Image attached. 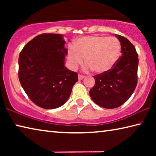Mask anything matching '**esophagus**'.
<instances>
[{
    "instance_id": "obj_1",
    "label": "esophagus",
    "mask_w": 156,
    "mask_h": 156,
    "mask_svg": "<svg viewBox=\"0 0 156 156\" xmlns=\"http://www.w3.org/2000/svg\"><path fill=\"white\" fill-rule=\"evenodd\" d=\"M84 78V76L83 75H78V80H83V79Z\"/></svg>"
}]
</instances>
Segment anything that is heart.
I'll list each match as a JSON object with an SVG mask.
<instances>
[{
  "instance_id": "heart-1",
  "label": "heart",
  "mask_w": 156,
  "mask_h": 156,
  "mask_svg": "<svg viewBox=\"0 0 156 156\" xmlns=\"http://www.w3.org/2000/svg\"><path fill=\"white\" fill-rule=\"evenodd\" d=\"M121 51L120 41L115 37L94 35L83 36L69 47L67 56L69 67L76 69L84 61V69H92L95 72L102 73L112 69L119 59Z\"/></svg>"
}]
</instances>
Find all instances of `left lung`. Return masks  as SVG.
<instances>
[{
	"instance_id": "1",
	"label": "left lung",
	"mask_w": 156,
	"mask_h": 156,
	"mask_svg": "<svg viewBox=\"0 0 156 156\" xmlns=\"http://www.w3.org/2000/svg\"><path fill=\"white\" fill-rule=\"evenodd\" d=\"M115 36L120 42L122 56L112 69L94 76L95 85L89 91L95 103L106 109L125 103L137 85L138 56L135 47L125 37Z\"/></svg>"
}]
</instances>
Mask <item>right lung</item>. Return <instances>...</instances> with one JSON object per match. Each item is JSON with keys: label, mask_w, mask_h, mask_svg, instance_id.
<instances>
[{"label": "right lung", "mask_w": 156, "mask_h": 156, "mask_svg": "<svg viewBox=\"0 0 156 156\" xmlns=\"http://www.w3.org/2000/svg\"><path fill=\"white\" fill-rule=\"evenodd\" d=\"M62 34H43L23 47L18 58L21 86L34 104L56 109L70 96L77 73L65 66L67 49Z\"/></svg>", "instance_id": "1"}]
</instances>
